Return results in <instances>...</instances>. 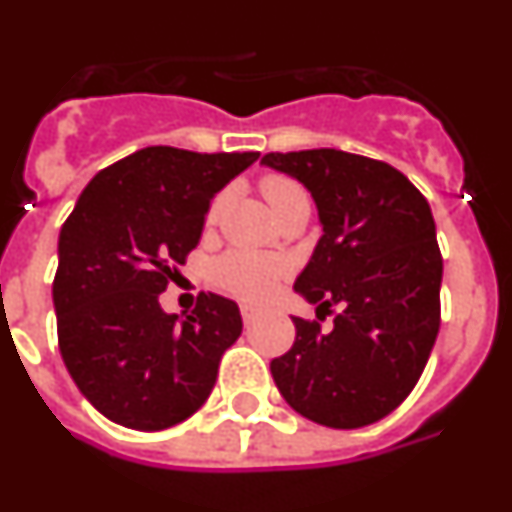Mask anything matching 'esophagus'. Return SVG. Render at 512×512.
Listing matches in <instances>:
<instances>
[{"label": "esophagus", "instance_id": "esophagus-1", "mask_svg": "<svg viewBox=\"0 0 512 512\" xmlns=\"http://www.w3.org/2000/svg\"><path fill=\"white\" fill-rule=\"evenodd\" d=\"M241 315H243V323L251 325L253 320H256V318H259V315H261V307L248 305V302H246V305H241Z\"/></svg>", "mask_w": 512, "mask_h": 512}]
</instances>
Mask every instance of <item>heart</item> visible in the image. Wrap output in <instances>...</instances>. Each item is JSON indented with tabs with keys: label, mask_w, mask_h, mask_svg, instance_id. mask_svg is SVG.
<instances>
[{
	"label": "heart",
	"mask_w": 512,
	"mask_h": 512,
	"mask_svg": "<svg viewBox=\"0 0 512 512\" xmlns=\"http://www.w3.org/2000/svg\"><path fill=\"white\" fill-rule=\"evenodd\" d=\"M261 192H264L266 202L274 207L289 194L300 192V187L284 176H266L261 182ZM220 205H223V200L217 197L210 207V220L220 215ZM282 274V261L256 251H230L215 264V282L233 295L248 297V300H261V297L271 295L282 282Z\"/></svg>",
	"instance_id": "1"
}]
</instances>
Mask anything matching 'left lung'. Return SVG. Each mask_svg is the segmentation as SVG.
Listing matches in <instances>:
<instances>
[{
  "instance_id": "8db88e82",
  "label": "left lung",
  "mask_w": 512,
  "mask_h": 512,
  "mask_svg": "<svg viewBox=\"0 0 512 512\" xmlns=\"http://www.w3.org/2000/svg\"><path fill=\"white\" fill-rule=\"evenodd\" d=\"M261 164L312 194L323 235L295 282L333 330L295 318V343L271 361L292 410L328 428L377 423L423 374L441 325L443 261L423 194L384 161L336 151L266 153Z\"/></svg>"
}]
</instances>
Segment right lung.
I'll return each mask as SVG.
<instances>
[{
    "instance_id": "1",
    "label": "right lung",
    "mask_w": 512,
    "mask_h": 512,
    "mask_svg": "<svg viewBox=\"0 0 512 512\" xmlns=\"http://www.w3.org/2000/svg\"><path fill=\"white\" fill-rule=\"evenodd\" d=\"M259 153L151 146L99 171L58 235V348L81 395L112 423L164 431L205 405L241 336L233 300L202 292L192 312L158 295L200 243L210 202Z\"/></svg>"
}]
</instances>
